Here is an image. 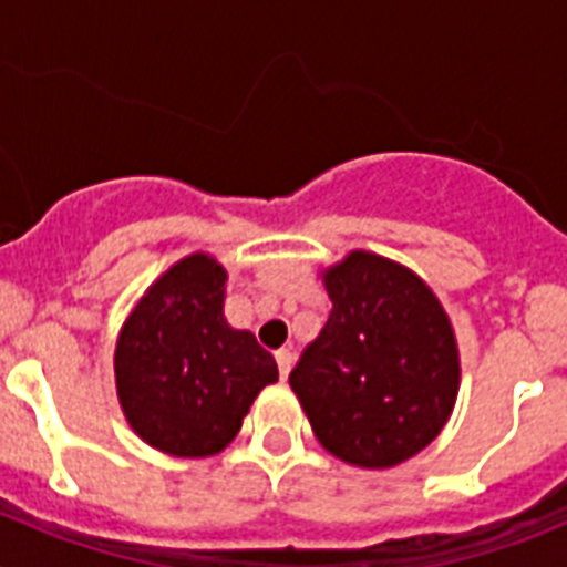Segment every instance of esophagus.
I'll return each instance as SVG.
<instances>
[{"label": "esophagus", "mask_w": 567, "mask_h": 567, "mask_svg": "<svg viewBox=\"0 0 567 567\" xmlns=\"http://www.w3.org/2000/svg\"><path fill=\"white\" fill-rule=\"evenodd\" d=\"M275 363H278L280 380H287L289 369H292V352H289V349H280V352H275Z\"/></svg>", "instance_id": "obj_1"}]
</instances>
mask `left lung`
<instances>
[{
	"label": "left lung",
	"mask_w": 567,
	"mask_h": 567,
	"mask_svg": "<svg viewBox=\"0 0 567 567\" xmlns=\"http://www.w3.org/2000/svg\"><path fill=\"white\" fill-rule=\"evenodd\" d=\"M332 312L289 374L315 437L358 468L414 457L449 423L460 389L452 320L425 280L383 255L323 269Z\"/></svg>",
	"instance_id": "left-lung-1"
}]
</instances>
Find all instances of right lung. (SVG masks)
<instances>
[{
  "mask_svg": "<svg viewBox=\"0 0 567 567\" xmlns=\"http://www.w3.org/2000/svg\"><path fill=\"white\" fill-rule=\"evenodd\" d=\"M227 269L193 252L135 303L115 340V392L130 429L173 457H213L278 380L252 332L224 318Z\"/></svg>",
  "mask_w": 567,
  "mask_h": 567,
  "instance_id": "add662e5",
  "label": "right lung"
}]
</instances>
